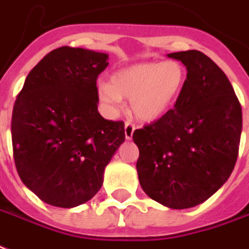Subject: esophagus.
Instances as JSON below:
<instances>
[{
	"label": "esophagus",
	"mask_w": 249,
	"mask_h": 249,
	"mask_svg": "<svg viewBox=\"0 0 249 249\" xmlns=\"http://www.w3.org/2000/svg\"><path fill=\"white\" fill-rule=\"evenodd\" d=\"M134 125L132 124V123H129V121H126L125 123V126H124V130H125V138L126 140H132L133 137V133H134Z\"/></svg>",
	"instance_id": "1"
}]
</instances>
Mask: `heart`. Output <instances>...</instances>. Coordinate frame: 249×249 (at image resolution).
I'll use <instances>...</instances> for the list:
<instances>
[{"label": "heart", "instance_id": "obj_1", "mask_svg": "<svg viewBox=\"0 0 249 249\" xmlns=\"http://www.w3.org/2000/svg\"><path fill=\"white\" fill-rule=\"evenodd\" d=\"M187 82V69L180 61L142 62L111 75L109 83L98 87V98L109 116L130 99V111L142 121H155L174 108Z\"/></svg>", "mask_w": 249, "mask_h": 249}]
</instances>
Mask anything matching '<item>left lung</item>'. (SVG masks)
I'll use <instances>...</instances> for the list:
<instances>
[{
    "mask_svg": "<svg viewBox=\"0 0 249 249\" xmlns=\"http://www.w3.org/2000/svg\"><path fill=\"white\" fill-rule=\"evenodd\" d=\"M187 68L178 103L133 133L143 192L171 209L197 206L227 181L238 158L242 107L226 74L200 51L168 53Z\"/></svg>",
    "mask_w": 249,
    "mask_h": 249,
    "instance_id": "8db88e82",
    "label": "left lung"
}]
</instances>
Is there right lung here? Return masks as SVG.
<instances>
[{"instance_id":"right-lung-1","label":"right lung","mask_w":249,"mask_h":249,"mask_svg":"<svg viewBox=\"0 0 249 249\" xmlns=\"http://www.w3.org/2000/svg\"><path fill=\"white\" fill-rule=\"evenodd\" d=\"M107 53L61 47L28 73L15 100L11 140L19 178L41 201L75 208L103 185L125 141L124 123L98 112L96 78Z\"/></svg>"}]
</instances>
